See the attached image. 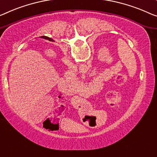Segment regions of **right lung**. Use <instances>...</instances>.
<instances>
[{
  "mask_svg": "<svg viewBox=\"0 0 157 157\" xmlns=\"http://www.w3.org/2000/svg\"><path fill=\"white\" fill-rule=\"evenodd\" d=\"M43 37L44 39H48V40H49V41H53V39H51V38H48V37H47V36H42Z\"/></svg>",
  "mask_w": 157,
  "mask_h": 157,
  "instance_id": "right-lung-1",
  "label": "right lung"
}]
</instances>
